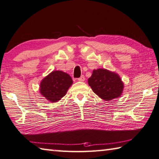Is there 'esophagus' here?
Masks as SVG:
<instances>
[{
	"mask_svg": "<svg viewBox=\"0 0 159 159\" xmlns=\"http://www.w3.org/2000/svg\"><path fill=\"white\" fill-rule=\"evenodd\" d=\"M85 76L82 75L80 78H79V79H78V80H79V81H84V80H85Z\"/></svg>",
	"mask_w": 159,
	"mask_h": 159,
	"instance_id": "obj_1",
	"label": "esophagus"
}]
</instances>
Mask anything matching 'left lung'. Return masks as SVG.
<instances>
[{
    "mask_svg": "<svg viewBox=\"0 0 159 159\" xmlns=\"http://www.w3.org/2000/svg\"><path fill=\"white\" fill-rule=\"evenodd\" d=\"M88 83L96 95L107 101L121 96L124 88L120 76L104 69L94 70Z\"/></svg>",
    "mask_w": 159,
    "mask_h": 159,
    "instance_id": "8db88e82",
    "label": "left lung"
}]
</instances>
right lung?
<instances>
[{"instance_id": "right-lung-1", "label": "right lung", "mask_w": 159, "mask_h": 159, "mask_svg": "<svg viewBox=\"0 0 159 159\" xmlns=\"http://www.w3.org/2000/svg\"><path fill=\"white\" fill-rule=\"evenodd\" d=\"M73 81L68 74L61 71H53L40 84V93L50 102H56L66 94Z\"/></svg>"}]
</instances>
